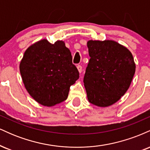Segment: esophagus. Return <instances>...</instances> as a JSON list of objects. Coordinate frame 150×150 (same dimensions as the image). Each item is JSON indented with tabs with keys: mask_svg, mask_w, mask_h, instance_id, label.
Listing matches in <instances>:
<instances>
[{
	"mask_svg": "<svg viewBox=\"0 0 150 150\" xmlns=\"http://www.w3.org/2000/svg\"><path fill=\"white\" fill-rule=\"evenodd\" d=\"M77 70H78L79 73H82V66H81L80 65H77Z\"/></svg>",
	"mask_w": 150,
	"mask_h": 150,
	"instance_id": "obj_1",
	"label": "esophagus"
}]
</instances>
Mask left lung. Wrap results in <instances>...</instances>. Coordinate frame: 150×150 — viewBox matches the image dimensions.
I'll return each instance as SVG.
<instances>
[{"mask_svg":"<svg viewBox=\"0 0 150 150\" xmlns=\"http://www.w3.org/2000/svg\"><path fill=\"white\" fill-rule=\"evenodd\" d=\"M90 59L84 77L88 101L100 107L111 106L127 92L135 72L131 52L112 40L87 42Z\"/></svg>","mask_w":150,"mask_h":150,"instance_id":"8db88e82","label":"left lung"}]
</instances>
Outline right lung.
<instances>
[{
    "label": "right lung",
    "mask_w": 150,
    "mask_h": 150,
    "mask_svg": "<svg viewBox=\"0 0 150 150\" xmlns=\"http://www.w3.org/2000/svg\"><path fill=\"white\" fill-rule=\"evenodd\" d=\"M20 71L31 97L45 106L65 101L79 78L71 52L63 41L51 44L42 39L31 45L24 53Z\"/></svg>",
    "instance_id": "right-lung-1"
}]
</instances>
